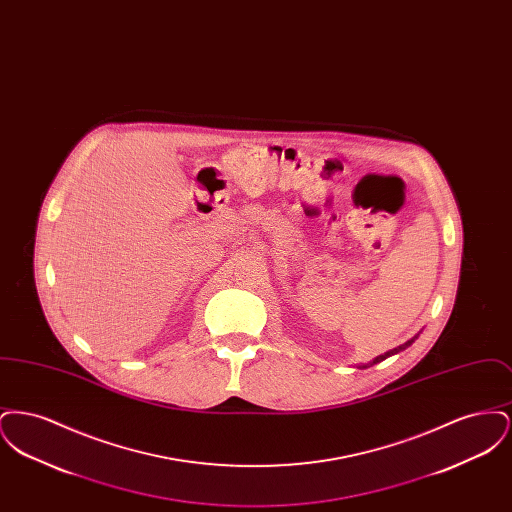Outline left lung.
<instances>
[{
    "instance_id": "obj_1",
    "label": "left lung",
    "mask_w": 512,
    "mask_h": 512,
    "mask_svg": "<svg viewBox=\"0 0 512 512\" xmlns=\"http://www.w3.org/2000/svg\"><path fill=\"white\" fill-rule=\"evenodd\" d=\"M418 336H414L413 340L407 341V343H403V345H399V347H395V349H391V351H388V353H384V355H380V357H376L370 365H376V363H380V361H384V359H388V357H391V355H395V353H399V351H403V349H407L411 343H413L414 340H416ZM368 365V366H370ZM363 368H366V365H363Z\"/></svg>"
}]
</instances>
